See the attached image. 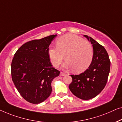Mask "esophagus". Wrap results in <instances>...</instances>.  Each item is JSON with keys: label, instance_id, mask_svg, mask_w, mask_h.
<instances>
[{"label": "esophagus", "instance_id": "esophagus-1", "mask_svg": "<svg viewBox=\"0 0 122 122\" xmlns=\"http://www.w3.org/2000/svg\"><path fill=\"white\" fill-rule=\"evenodd\" d=\"M60 75H61V76H65V75H66V73H63V72H60Z\"/></svg>", "mask_w": 122, "mask_h": 122}]
</instances>
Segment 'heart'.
<instances>
[{"instance_id":"1","label":"heart","mask_w":122,"mask_h":122,"mask_svg":"<svg viewBox=\"0 0 122 122\" xmlns=\"http://www.w3.org/2000/svg\"><path fill=\"white\" fill-rule=\"evenodd\" d=\"M56 47H51L48 50L51 62L57 67L63 60L66 68H72L76 73L87 69L93 57V49L91 44L82 37L68 34L59 37L56 41Z\"/></svg>"}]
</instances>
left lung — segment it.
Masks as SVG:
<instances>
[{"label":"left lung","mask_w":122,"mask_h":122,"mask_svg":"<svg viewBox=\"0 0 122 122\" xmlns=\"http://www.w3.org/2000/svg\"><path fill=\"white\" fill-rule=\"evenodd\" d=\"M93 49V57L88 68L77 75H71L72 81L69 85L72 93L79 98L88 100L97 96L107 83L110 71L111 61L103 46L91 37L85 35Z\"/></svg>","instance_id":"obj_1"}]
</instances>
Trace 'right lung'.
<instances>
[{"instance_id": "1", "label": "right lung", "mask_w": 122, "mask_h": 122, "mask_svg": "<svg viewBox=\"0 0 122 122\" xmlns=\"http://www.w3.org/2000/svg\"><path fill=\"white\" fill-rule=\"evenodd\" d=\"M57 35L27 42L14 55L11 65L12 80L24 99L33 104L46 100L52 92L51 82L60 75L50 61L48 50Z\"/></svg>"}]
</instances>
